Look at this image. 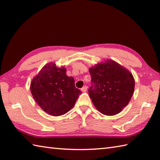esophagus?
Listing matches in <instances>:
<instances>
[{
    "instance_id": "esophagus-1",
    "label": "esophagus",
    "mask_w": 160,
    "mask_h": 160,
    "mask_svg": "<svg viewBox=\"0 0 160 160\" xmlns=\"http://www.w3.org/2000/svg\"><path fill=\"white\" fill-rule=\"evenodd\" d=\"M81 91H82V92H86L87 91V86H84L82 89H81Z\"/></svg>"
}]
</instances>
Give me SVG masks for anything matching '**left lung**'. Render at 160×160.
<instances>
[{"instance_id":"8db88e82","label":"left lung","mask_w":160,"mask_h":160,"mask_svg":"<svg viewBox=\"0 0 160 160\" xmlns=\"http://www.w3.org/2000/svg\"><path fill=\"white\" fill-rule=\"evenodd\" d=\"M91 86L89 96L100 113L114 115L130 102L134 92L135 80L126 68L112 60H105L89 69Z\"/></svg>"}]
</instances>
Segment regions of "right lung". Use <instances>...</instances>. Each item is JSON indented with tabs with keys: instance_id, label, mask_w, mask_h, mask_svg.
Returning <instances> with one entry per match:
<instances>
[{
	"instance_id": "right-lung-1",
	"label": "right lung",
	"mask_w": 160,
	"mask_h": 160,
	"mask_svg": "<svg viewBox=\"0 0 160 160\" xmlns=\"http://www.w3.org/2000/svg\"><path fill=\"white\" fill-rule=\"evenodd\" d=\"M64 67L54 62L45 64L32 81L30 90L42 109L53 116L67 113L73 108L82 91L75 87L73 77Z\"/></svg>"
}]
</instances>
